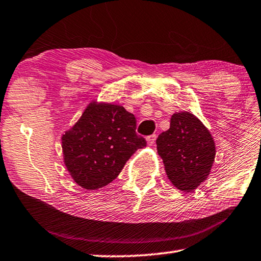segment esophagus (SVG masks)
Returning a JSON list of instances; mask_svg holds the SVG:
<instances>
[{"label":"esophagus","instance_id":"1","mask_svg":"<svg viewBox=\"0 0 261 261\" xmlns=\"http://www.w3.org/2000/svg\"><path fill=\"white\" fill-rule=\"evenodd\" d=\"M155 139H156V135L155 134H152V135H149L146 137V141H147V144L149 145H152L155 142Z\"/></svg>","mask_w":261,"mask_h":261}]
</instances>
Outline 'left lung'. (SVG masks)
<instances>
[{
    "label": "left lung",
    "instance_id": "obj_1",
    "mask_svg": "<svg viewBox=\"0 0 261 261\" xmlns=\"http://www.w3.org/2000/svg\"><path fill=\"white\" fill-rule=\"evenodd\" d=\"M155 142L167 176L177 189L190 192L207 178L216 146L210 132L194 115L174 114L169 129L162 132Z\"/></svg>",
    "mask_w": 261,
    "mask_h": 261
}]
</instances>
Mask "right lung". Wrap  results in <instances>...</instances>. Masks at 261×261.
<instances>
[{"mask_svg":"<svg viewBox=\"0 0 261 261\" xmlns=\"http://www.w3.org/2000/svg\"><path fill=\"white\" fill-rule=\"evenodd\" d=\"M135 129V116L124 107L91 103L62 136L65 164L73 180L85 190H97L114 180L132 154L146 146Z\"/></svg>","mask_w":261,"mask_h":261,"instance_id":"right-lung-1","label":"right lung"}]
</instances>
